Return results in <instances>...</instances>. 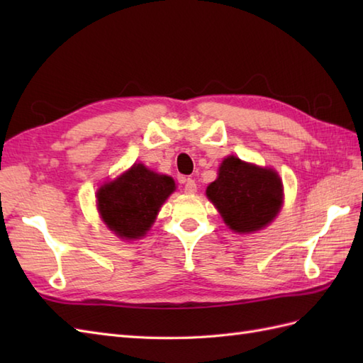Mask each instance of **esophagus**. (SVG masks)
<instances>
[{"label":"esophagus","instance_id":"34e87169","mask_svg":"<svg viewBox=\"0 0 363 363\" xmlns=\"http://www.w3.org/2000/svg\"><path fill=\"white\" fill-rule=\"evenodd\" d=\"M184 190H186V194H190V195L196 194V182L189 177V179L184 181Z\"/></svg>","mask_w":363,"mask_h":363}]
</instances>
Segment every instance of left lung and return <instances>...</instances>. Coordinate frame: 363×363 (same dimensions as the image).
<instances>
[{"label":"left lung","instance_id":"8db88e82","mask_svg":"<svg viewBox=\"0 0 363 363\" xmlns=\"http://www.w3.org/2000/svg\"><path fill=\"white\" fill-rule=\"evenodd\" d=\"M207 198L235 233H254L272 221L282 204V184L272 168L245 164L230 156L206 190Z\"/></svg>","mask_w":363,"mask_h":363}]
</instances>
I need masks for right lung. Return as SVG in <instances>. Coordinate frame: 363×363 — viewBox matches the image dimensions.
<instances>
[{
	"mask_svg": "<svg viewBox=\"0 0 363 363\" xmlns=\"http://www.w3.org/2000/svg\"><path fill=\"white\" fill-rule=\"evenodd\" d=\"M174 181L142 164H134L118 179L98 190V209L104 223L121 238L143 237L165 199L173 194Z\"/></svg>",
	"mask_w": 363,
	"mask_h": 363,
	"instance_id": "obj_1",
	"label": "right lung"
}]
</instances>
